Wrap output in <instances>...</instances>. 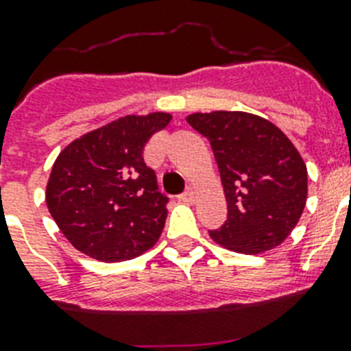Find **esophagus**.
Returning <instances> with one entry per match:
<instances>
[{
  "label": "esophagus",
  "instance_id": "esophagus-1",
  "mask_svg": "<svg viewBox=\"0 0 351 351\" xmlns=\"http://www.w3.org/2000/svg\"><path fill=\"white\" fill-rule=\"evenodd\" d=\"M195 198H197V193H195V189H193V187H187L186 191L180 195V200H182V202H186V204L195 202Z\"/></svg>",
  "mask_w": 351,
  "mask_h": 351
}]
</instances>
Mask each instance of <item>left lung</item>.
<instances>
[{
  "instance_id": "8db88e82",
  "label": "left lung",
  "mask_w": 351,
  "mask_h": 351,
  "mask_svg": "<svg viewBox=\"0 0 351 351\" xmlns=\"http://www.w3.org/2000/svg\"><path fill=\"white\" fill-rule=\"evenodd\" d=\"M187 123L208 138L219 165L228 220L209 231L217 244L245 255L282 244L308 197V171L277 125L242 111L195 112Z\"/></svg>"
}]
</instances>
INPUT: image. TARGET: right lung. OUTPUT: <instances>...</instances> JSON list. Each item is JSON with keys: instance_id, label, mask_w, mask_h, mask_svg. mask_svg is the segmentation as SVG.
<instances>
[{"instance_id": "right-lung-1", "label": "right lung", "mask_w": 351, "mask_h": 351, "mask_svg": "<svg viewBox=\"0 0 351 351\" xmlns=\"http://www.w3.org/2000/svg\"><path fill=\"white\" fill-rule=\"evenodd\" d=\"M171 121L167 112L129 117L71 142L47 184V208L65 239L101 262L131 261L153 247L169 198L143 162V147Z\"/></svg>"}]
</instances>
